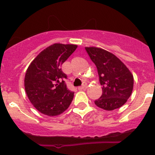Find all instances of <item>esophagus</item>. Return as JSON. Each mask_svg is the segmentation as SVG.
<instances>
[{
  "mask_svg": "<svg viewBox=\"0 0 155 155\" xmlns=\"http://www.w3.org/2000/svg\"><path fill=\"white\" fill-rule=\"evenodd\" d=\"M87 87V83L86 82H83V84H82V85L81 87H79V90H82V89H85Z\"/></svg>",
  "mask_w": 155,
  "mask_h": 155,
  "instance_id": "1",
  "label": "esophagus"
}]
</instances>
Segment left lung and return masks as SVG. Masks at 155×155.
Segmentation results:
<instances>
[{
    "label": "left lung",
    "mask_w": 155,
    "mask_h": 155,
    "mask_svg": "<svg viewBox=\"0 0 155 155\" xmlns=\"http://www.w3.org/2000/svg\"><path fill=\"white\" fill-rule=\"evenodd\" d=\"M97 68L103 94L94 101L96 106L107 111L122 107L134 88V76L126 65L115 54L103 48L85 47Z\"/></svg>",
    "instance_id": "1"
}]
</instances>
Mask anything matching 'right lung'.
I'll list each match as a JSON object with an SVG mask.
<instances>
[{
    "label": "right lung",
    "instance_id": "add662e5",
    "mask_svg": "<svg viewBox=\"0 0 155 155\" xmlns=\"http://www.w3.org/2000/svg\"><path fill=\"white\" fill-rule=\"evenodd\" d=\"M77 45L54 43L41 51L29 65L25 76V89L34 107L48 116L63 113L70 107L74 92L67 87V75L61 65Z\"/></svg>",
    "mask_w": 155,
    "mask_h": 155
}]
</instances>
